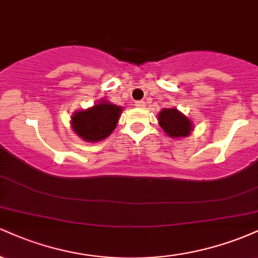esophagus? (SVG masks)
Instances as JSON below:
<instances>
[{"instance_id": "esophagus-1", "label": "esophagus", "mask_w": 258, "mask_h": 258, "mask_svg": "<svg viewBox=\"0 0 258 258\" xmlns=\"http://www.w3.org/2000/svg\"><path fill=\"white\" fill-rule=\"evenodd\" d=\"M135 105L137 106V108H144V106H146V102H143V100H137V102L135 103Z\"/></svg>"}]
</instances>
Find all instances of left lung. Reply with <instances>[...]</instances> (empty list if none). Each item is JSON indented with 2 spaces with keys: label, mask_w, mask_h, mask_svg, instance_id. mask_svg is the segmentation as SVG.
<instances>
[{
  "label": "left lung",
  "mask_w": 258,
  "mask_h": 258,
  "mask_svg": "<svg viewBox=\"0 0 258 258\" xmlns=\"http://www.w3.org/2000/svg\"><path fill=\"white\" fill-rule=\"evenodd\" d=\"M158 121L164 132L173 139L188 137L194 130L193 121L177 108L162 109L158 115Z\"/></svg>",
  "instance_id": "obj_1"
}]
</instances>
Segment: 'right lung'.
<instances>
[{
	"instance_id": "1",
	"label": "right lung",
	"mask_w": 258,
	"mask_h": 258,
	"mask_svg": "<svg viewBox=\"0 0 258 258\" xmlns=\"http://www.w3.org/2000/svg\"><path fill=\"white\" fill-rule=\"evenodd\" d=\"M122 106L100 99L91 108L73 112L70 117L72 130L85 142L97 143L111 135L116 128Z\"/></svg>"
}]
</instances>
